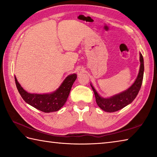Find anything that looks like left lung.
Listing matches in <instances>:
<instances>
[{
	"label": "left lung",
	"instance_id": "left-lung-1",
	"mask_svg": "<svg viewBox=\"0 0 157 157\" xmlns=\"http://www.w3.org/2000/svg\"><path fill=\"white\" fill-rule=\"evenodd\" d=\"M140 69L138 76L134 83L125 91L119 93L109 98H103L98 94L96 90L91 83V86L94 92L96 103L100 109L106 112H115L126 107L133 102L141 87L143 73H144V62L141 53H140Z\"/></svg>",
	"mask_w": 157,
	"mask_h": 157
}]
</instances>
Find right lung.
Masks as SVG:
<instances>
[{
    "instance_id": "right-lung-1",
    "label": "right lung",
    "mask_w": 157,
    "mask_h": 157,
    "mask_svg": "<svg viewBox=\"0 0 157 157\" xmlns=\"http://www.w3.org/2000/svg\"><path fill=\"white\" fill-rule=\"evenodd\" d=\"M77 78L75 73L69 75L56 91L50 94H30L23 89L14 76L16 85L21 96L25 102L45 113L59 111L68 99L71 87Z\"/></svg>"
}]
</instances>
